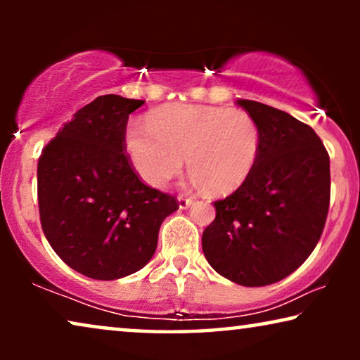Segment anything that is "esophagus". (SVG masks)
<instances>
[{
  "instance_id": "1",
  "label": "esophagus",
  "mask_w": 360,
  "mask_h": 360,
  "mask_svg": "<svg viewBox=\"0 0 360 360\" xmlns=\"http://www.w3.org/2000/svg\"><path fill=\"white\" fill-rule=\"evenodd\" d=\"M191 203H193V200H191V198H186V196H184V195L179 196V206H180V210L190 208Z\"/></svg>"
}]
</instances>
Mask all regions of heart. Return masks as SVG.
Listing matches in <instances>:
<instances>
[{"label": "heart", "mask_w": 360, "mask_h": 360, "mask_svg": "<svg viewBox=\"0 0 360 360\" xmlns=\"http://www.w3.org/2000/svg\"><path fill=\"white\" fill-rule=\"evenodd\" d=\"M262 134L244 110L169 105L155 110L149 126L132 124L126 152L137 175L162 188L186 165L195 185L213 195L233 193L257 165Z\"/></svg>", "instance_id": "1"}]
</instances>
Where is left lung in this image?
Returning a JSON list of instances; mask_svg holds the SVG:
<instances>
[{"label": "left lung", "instance_id": "1", "mask_svg": "<svg viewBox=\"0 0 360 360\" xmlns=\"http://www.w3.org/2000/svg\"><path fill=\"white\" fill-rule=\"evenodd\" d=\"M262 134L248 181L214 201L203 231L205 257L219 275L264 287L295 272L321 238L331 196L329 155L319 136L288 112L238 100Z\"/></svg>", "mask_w": 360, "mask_h": 360}]
</instances>
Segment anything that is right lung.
<instances>
[{"mask_svg":"<svg viewBox=\"0 0 360 360\" xmlns=\"http://www.w3.org/2000/svg\"><path fill=\"white\" fill-rule=\"evenodd\" d=\"M142 105L98 96L39 157L44 234L68 267L90 278L116 280L141 270L155 252L160 224L179 210L175 196L141 180L126 154L127 120Z\"/></svg>","mask_w":360,"mask_h":360,"instance_id":"right-lung-1","label":"right lung"}]
</instances>
